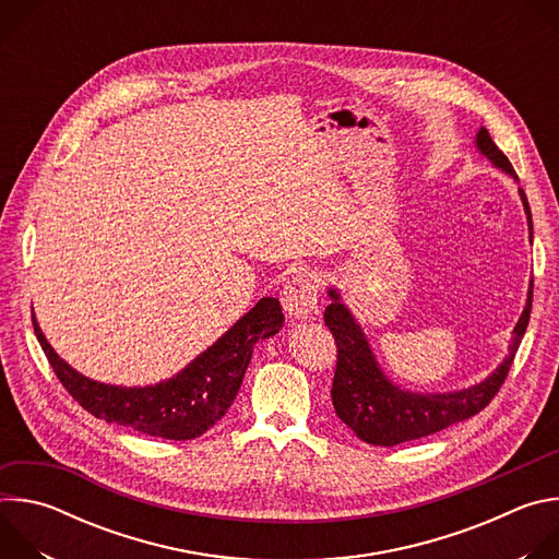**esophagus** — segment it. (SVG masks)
<instances>
[{
    "instance_id": "obj_1",
    "label": "esophagus",
    "mask_w": 559,
    "mask_h": 559,
    "mask_svg": "<svg viewBox=\"0 0 559 559\" xmlns=\"http://www.w3.org/2000/svg\"><path fill=\"white\" fill-rule=\"evenodd\" d=\"M283 309L294 321H305V318L318 313V285L316 278L307 272H300L287 281L281 296Z\"/></svg>"
}]
</instances>
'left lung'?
Returning <instances> with one entry per match:
<instances>
[{
  "instance_id": "8db88e82",
  "label": "left lung",
  "mask_w": 559,
  "mask_h": 559,
  "mask_svg": "<svg viewBox=\"0 0 559 559\" xmlns=\"http://www.w3.org/2000/svg\"><path fill=\"white\" fill-rule=\"evenodd\" d=\"M475 150L487 156L493 168L502 170L518 183V175L511 162L493 143L485 126L475 132ZM518 192L526 212L528 234L533 236V221L526 194L522 188H518ZM328 296L332 302L325 309V325L330 328L338 345V365L332 384V403L336 416L362 442L376 447H393L438 433L455 423L480 414L491 403V397L498 393L511 369L515 352L526 332L531 318L533 281L528 283L526 305L513 328L509 354L504 356V360L485 380L457 391L442 393H418L391 382V378H386V373L378 365L376 354L360 323L356 321V316L343 302L341 292L336 287H328Z\"/></svg>"
}]
</instances>
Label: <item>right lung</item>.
<instances>
[{"label": "right lung", "mask_w": 559, "mask_h": 559, "mask_svg": "<svg viewBox=\"0 0 559 559\" xmlns=\"http://www.w3.org/2000/svg\"><path fill=\"white\" fill-rule=\"evenodd\" d=\"M278 298H261L192 362L168 380L121 386L72 369L46 341L33 313L35 336L66 391L95 418L166 440H192L214 427L241 389L254 345L283 330Z\"/></svg>", "instance_id": "1"}]
</instances>
